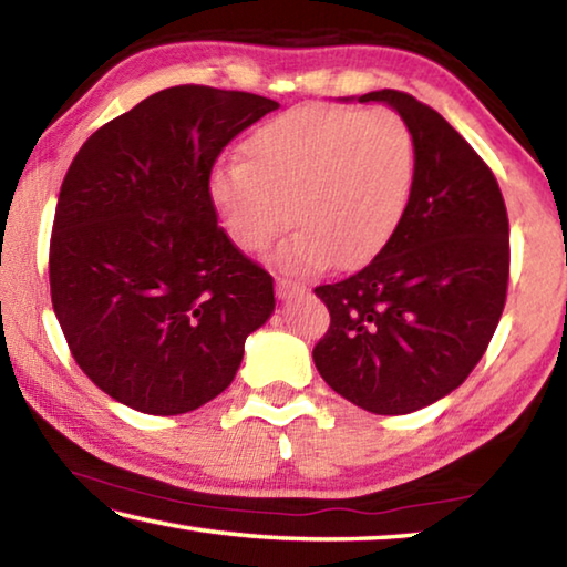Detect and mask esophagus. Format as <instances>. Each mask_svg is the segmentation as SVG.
I'll list each match as a JSON object with an SVG mask.
<instances>
[{"label": "esophagus", "instance_id": "obj_1", "mask_svg": "<svg viewBox=\"0 0 567 567\" xmlns=\"http://www.w3.org/2000/svg\"><path fill=\"white\" fill-rule=\"evenodd\" d=\"M275 290H277V297H290L295 292H300L302 285L295 282V280H287V277H277Z\"/></svg>", "mask_w": 567, "mask_h": 567}]
</instances>
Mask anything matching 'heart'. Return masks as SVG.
<instances>
[{
    "label": "heart",
    "instance_id": "b5f03b06",
    "mask_svg": "<svg viewBox=\"0 0 567 567\" xmlns=\"http://www.w3.org/2000/svg\"><path fill=\"white\" fill-rule=\"evenodd\" d=\"M415 172V137L398 112L310 104L249 134L243 162L213 169L209 199L245 252L270 247L290 219L297 229L275 260L310 275L375 257L408 213Z\"/></svg>",
    "mask_w": 567,
    "mask_h": 567
}]
</instances>
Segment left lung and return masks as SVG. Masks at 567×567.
Returning a JSON list of instances; mask_svg holds the SVG:
<instances>
[{
  "mask_svg": "<svg viewBox=\"0 0 567 567\" xmlns=\"http://www.w3.org/2000/svg\"><path fill=\"white\" fill-rule=\"evenodd\" d=\"M410 124L415 187L375 260L315 287L330 328L312 358L322 380L375 415H408L463 385L501 322L511 225L493 169L443 114L408 92L380 90Z\"/></svg>",
  "mask_w": 567,
  "mask_h": 567,
  "instance_id": "obj_1",
  "label": "left lung"
}]
</instances>
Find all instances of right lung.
Instances as JSON below:
<instances>
[{
  "mask_svg": "<svg viewBox=\"0 0 567 567\" xmlns=\"http://www.w3.org/2000/svg\"><path fill=\"white\" fill-rule=\"evenodd\" d=\"M280 104L179 84L84 142L50 239L52 307L84 375L122 405L182 415L217 398L275 310V280L209 199L229 142Z\"/></svg>",
  "mask_w": 567,
  "mask_h": 567,
  "instance_id": "right-lung-1",
  "label": "right lung"
}]
</instances>
